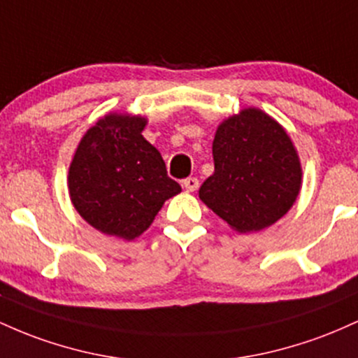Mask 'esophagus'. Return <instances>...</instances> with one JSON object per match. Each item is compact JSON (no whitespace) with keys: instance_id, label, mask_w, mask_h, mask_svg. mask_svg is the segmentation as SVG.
Listing matches in <instances>:
<instances>
[{"instance_id":"1","label":"esophagus","mask_w":358,"mask_h":358,"mask_svg":"<svg viewBox=\"0 0 358 358\" xmlns=\"http://www.w3.org/2000/svg\"><path fill=\"white\" fill-rule=\"evenodd\" d=\"M182 186L187 192H192L199 187V180H198V178H187L182 180Z\"/></svg>"}]
</instances>
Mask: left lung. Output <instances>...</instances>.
<instances>
[{
	"label": "left lung",
	"instance_id": "1",
	"mask_svg": "<svg viewBox=\"0 0 358 358\" xmlns=\"http://www.w3.org/2000/svg\"><path fill=\"white\" fill-rule=\"evenodd\" d=\"M215 172L199 198L233 230L259 231L291 210L301 189L298 152L282 127L257 108L224 120L213 140Z\"/></svg>",
	"mask_w": 358,
	"mask_h": 358
}]
</instances>
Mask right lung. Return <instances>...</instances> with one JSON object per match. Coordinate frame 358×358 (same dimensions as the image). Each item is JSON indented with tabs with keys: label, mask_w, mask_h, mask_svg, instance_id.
<instances>
[{
	"label": "right lung",
	"mask_w": 358,
	"mask_h": 358,
	"mask_svg": "<svg viewBox=\"0 0 358 358\" xmlns=\"http://www.w3.org/2000/svg\"><path fill=\"white\" fill-rule=\"evenodd\" d=\"M145 125L142 116L106 115L86 131L71 162L72 204L104 235L136 238L180 192L160 152L143 138Z\"/></svg>",
	"instance_id": "add662e5"
}]
</instances>
